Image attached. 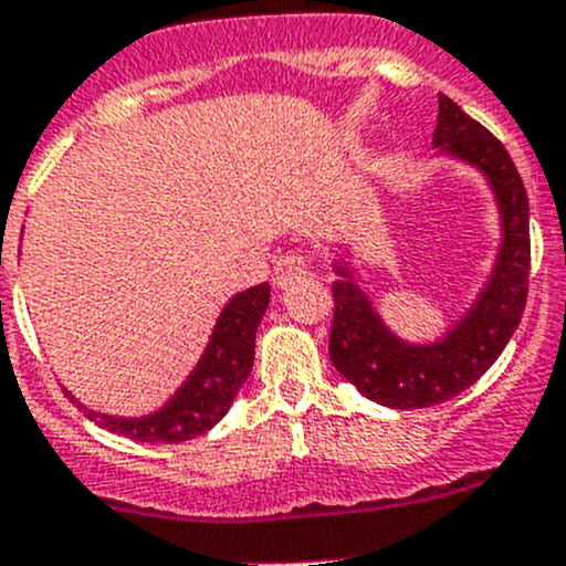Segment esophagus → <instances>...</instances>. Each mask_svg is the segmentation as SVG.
<instances>
[{"mask_svg": "<svg viewBox=\"0 0 566 566\" xmlns=\"http://www.w3.org/2000/svg\"><path fill=\"white\" fill-rule=\"evenodd\" d=\"M306 268H310V260H306L301 251H287V254L279 256L276 265H273V284H276V287H287L295 279L304 276Z\"/></svg>", "mask_w": 566, "mask_h": 566, "instance_id": "1", "label": "esophagus"}]
</instances>
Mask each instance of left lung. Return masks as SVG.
<instances>
[{
    "label": "left lung",
    "instance_id": "obj_1",
    "mask_svg": "<svg viewBox=\"0 0 566 566\" xmlns=\"http://www.w3.org/2000/svg\"><path fill=\"white\" fill-rule=\"evenodd\" d=\"M434 149L479 168L495 190L503 243L495 271L473 310L440 343L409 345L376 315L354 273L337 262L328 356L365 398L392 409H422L457 398L479 381L512 339L528 298V196L512 157L490 129L440 93Z\"/></svg>",
    "mask_w": 566,
    "mask_h": 566
}]
</instances>
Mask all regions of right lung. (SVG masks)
I'll list each match as a JSON object with an SVG mask.
<instances>
[{
  "label": "right lung",
  "mask_w": 566,
  "mask_h": 566,
  "mask_svg": "<svg viewBox=\"0 0 566 566\" xmlns=\"http://www.w3.org/2000/svg\"><path fill=\"white\" fill-rule=\"evenodd\" d=\"M271 301V287L256 284V287L243 290L234 295L221 312L212 332L210 345L199 359L196 370L190 373L188 381L174 392L163 409L151 411L146 417H113L102 411L85 409V415L102 429L113 434L126 437L135 442H157V446H174V442L193 440L205 434L221 420L232 406L234 395L249 378L251 365H254V339L256 326Z\"/></svg>",
  "instance_id": "1"
}]
</instances>
